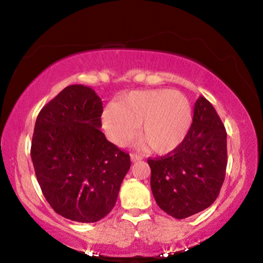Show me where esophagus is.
Listing matches in <instances>:
<instances>
[{
	"label": "esophagus",
	"instance_id": "esophagus-1",
	"mask_svg": "<svg viewBox=\"0 0 263 263\" xmlns=\"http://www.w3.org/2000/svg\"><path fill=\"white\" fill-rule=\"evenodd\" d=\"M131 160H132L133 162H136V161H140V160H142V157H141V155H139V154L132 153V154H131Z\"/></svg>",
	"mask_w": 263,
	"mask_h": 263
}]
</instances>
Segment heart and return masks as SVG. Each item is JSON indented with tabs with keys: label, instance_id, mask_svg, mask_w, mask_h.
I'll list each match as a JSON object with an SVG mask.
<instances>
[{
	"label": "heart",
	"instance_id": "b5f03b06",
	"mask_svg": "<svg viewBox=\"0 0 263 263\" xmlns=\"http://www.w3.org/2000/svg\"><path fill=\"white\" fill-rule=\"evenodd\" d=\"M194 111L188 97L171 89L133 91L104 111L106 131L117 145H127L138 135L153 152L169 153L185 141Z\"/></svg>",
	"mask_w": 263,
	"mask_h": 263
}]
</instances>
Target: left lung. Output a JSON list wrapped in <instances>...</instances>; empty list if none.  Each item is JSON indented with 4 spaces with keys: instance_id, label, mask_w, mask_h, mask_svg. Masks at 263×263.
Wrapping results in <instances>:
<instances>
[{
    "instance_id": "8db88e82",
    "label": "left lung",
    "mask_w": 263,
    "mask_h": 263,
    "mask_svg": "<svg viewBox=\"0 0 263 263\" xmlns=\"http://www.w3.org/2000/svg\"><path fill=\"white\" fill-rule=\"evenodd\" d=\"M226 130L205 97L196 101L193 126L179 148L148 159L155 202L169 216L183 219L216 201L228 166Z\"/></svg>"
}]
</instances>
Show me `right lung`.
Here are the masks:
<instances>
[{"label": "right lung", "mask_w": 263, "mask_h": 263, "mask_svg": "<svg viewBox=\"0 0 263 263\" xmlns=\"http://www.w3.org/2000/svg\"><path fill=\"white\" fill-rule=\"evenodd\" d=\"M103 104L91 88L72 84L39 112L31 142L34 173L58 215L95 222L112 210L131 166L130 155L106 140Z\"/></svg>", "instance_id": "right-lung-1"}]
</instances>
